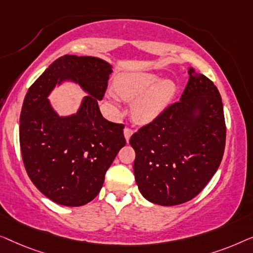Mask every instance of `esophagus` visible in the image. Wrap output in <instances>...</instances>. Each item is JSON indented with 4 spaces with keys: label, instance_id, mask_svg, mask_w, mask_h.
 I'll return each mask as SVG.
<instances>
[{
    "label": "esophagus",
    "instance_id": "1",
    "mask_svg": "<svg viewBox=\"0 0 253 253\" xmlns=\"http://www.w3.org/2000/svg\"><path fill=\"white\" fill-rule=\"evenodd\" d=\"M131 134H133V129H131V128H129V127H125V129H124V135H125V138H126L127 142L129 141Z\"/></svg>",
    "mask_w": 253,
    "mask_h": 253
}]
</instances>
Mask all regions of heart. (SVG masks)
Instances as JSON below:
<instances>
[{"label":"heart","mask_w":253,"mask_h":253,"mask_svg":"<svg viewBox=\"0 0 253 253\" xmlns=\"http://www.w3.org/2000/svg\"><path fill=\"white\" fill-rule=\"evenodd\" d=\"M116 92L120 98L133 103L131 117L138 124H149L166 109L176 92L172 80H162L157 73H123L116 79ZM118 96L110 94V98L118 105Z\"/></svg>","instance_id":"heart-1"}]
</instances>
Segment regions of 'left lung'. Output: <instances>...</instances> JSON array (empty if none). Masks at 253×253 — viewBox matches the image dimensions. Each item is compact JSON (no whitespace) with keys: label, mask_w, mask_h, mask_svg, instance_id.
Masks as SVG:
<instances>
[{"label":"left lung","mask_w":253,"mask_h":253,"mask_svg":"<svg viewBox=\"0 0 253 253\" xmlns=\"http://www.w3.org/2000/svg\"><path fill=\"white\" fill-rule=\"evenodd\" d=\"M180 101L131 135L141 194L163 206L186 203L204 189L221 163L226 124L221 96L209 78L189 71Z\"/></svg>","instance_id":"1"}]
</instances>
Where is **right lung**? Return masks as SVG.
Here are the masks:
<instances>
[{"instance_id": "add662e5", "label": "right lung", "mask_w": 253, "mask_h": 253, "mask_svg": "<svg viewBox=\"0 0 253 253\" xmlns=\"http://www.w3.org/2000/svg\"><path fill=\"white\" fill-rule=\"evenodd\" d=\"M111 73V65L97 57L64 55L25 96L19 120L24 166L34 186L57 204L81 206L92 201L126 144L123 124L103 118L98 108ZM67 80L88 96L76 115L59 117L47 96L56 84Z\"/></svg>"}]
</instances>
